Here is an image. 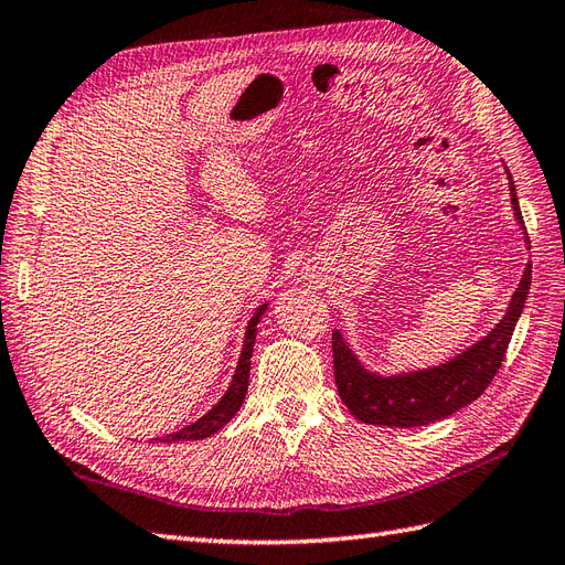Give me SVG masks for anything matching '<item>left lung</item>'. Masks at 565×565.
Returning a JSON list of instances; mask_svg holds the SVG:
<instances>
[{"label":"left lung","instance_id":"8db88e82","mask_svg":"<svg viewBox=\"0 0 565 565\" xmlns=\"http://www.w3.org/2000/svg\"><path fill=\"white\" fill-rule=\"evenodd\" d=\"M505 177L508 189H511L513 215L520 230L525 232V242L530 244L525 223H522L513 174L508 172V168ZM530 282L532 260H527V268L522 270V278L511 301H508L503 319L484 338H479L470 348H465L456 356L436 366L383 374V371L369 369L352 350L350 340H345V335L335 328L333 369L340 401L348 405L356 419L366 424L405 426V429L407 426H424L456 415L460 407L475 403L487 391L493 376H497L515 323L522 309H525Z\"/></svg>","mask_w":565,"mask_h":565}]
</instances>
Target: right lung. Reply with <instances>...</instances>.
Masks as SVG:
<instances>
[{
    "mask_svg": "<svg viewBox=\"0 0 565 565\" xmlns=\"http://www.w3.org/2000/svg\"><path fill=\"white\" fill-rule=\"evenodd\" d=\"M266 309H268V301H266V305H260V307L254 311L249 323H246L239 362H237L235 376H232L225 395L220 397V401H217L209 412H205L203 417H199L196 422H191L189 426H184V429H179V431H174V434L153 438V441H162V444L201 441V438H209V436L217 434L232 417L237 415L242 403H244V397H246V388H249V369H252L254 342H256V333H258V321H260V316L266 313Z\"/></svg>",
    "mask_w": 565,
    "mask_h": 565,
    "instance_id": "obj_1",
    "label": "right lung"
}]
</instances>
